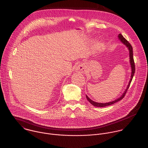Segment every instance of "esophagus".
<instances>
[{"instance_id":"34e87169","label":"esophagus","mask_w":148,"mask_h":148,"mask_svg":"<svg viewBox=\"0 0 148 148\" xmlns=\"http://www.w3.org/2000/svg\"><path fill=\"white\" fill-rule=\"evenodd\" d=\"M76 70L77 71H79V72L82 73H84L85 72V68H84V66H83V65L82 64H80V65H79L77 67H76Z\"/></svg>"}]
</instances>
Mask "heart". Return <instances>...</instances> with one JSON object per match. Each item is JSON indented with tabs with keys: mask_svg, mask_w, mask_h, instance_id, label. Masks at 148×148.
Returning <instances> with one entry per match:
<instances>
[{
	"mask_svg": "<svg viewBox=\"0 0 148 148\" xmlns=\"http://www.w3.org/2000/svg\"><path fill=\"white\" fill-rule=\"evenodd\" d=\"M98 47L99 48H101L102 47V45L101 44H98Z\"/></svg>",
	"mask_w": 148,
	"mask_h": 148,
	"instance_id": "heart-1",
	"label": "heart"
}]
</instances>
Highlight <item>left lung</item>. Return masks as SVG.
I'll use <instances>...</instances> for the list:
<instances>
[{
	"mask_svg": "<svg viewBox=\"0 0 148 148\" xmlns=\"http://www.w3.org/2000/svg\"><path fill=\"white\" fill-rule=\"evenodd\" d=\"M118 38L119 40L124 44L126 46V47L128 48V49L129 50V57H130V65H131V68H132V75H131V78H130V80L129 81V84L127 85V87L126 89V90L125 91V92H123V94L121 95V97H120L119 98L116 99V100H115L114 101H110V102H108V103H98V102H96V101H94L93 100H92L91 99L89 98L88 97L87 95H86V98L87 99V100L89 101V102L92 104L93 106H95V107H106V106H110V105H111V104H113L116 102H118V101L122 100V99L124 98V97L125 96L126 92H127V90L129 89V87H130V83L132 82V80L133 79V76H134V74L135 73V64H134V58H133V48H132V46L130 45V44L123 37V36L121 34H119L118 35Z\"/></svg>",
	"mask_w": 148,
	"mask_h": 148,
	"instance_id": "1",
	"label": "left lung"
}]
</instances>
